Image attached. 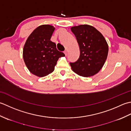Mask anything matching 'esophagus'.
Returning a JSON list of instances; mask_svg holds the SVG:
<instances>
[{"mask_svg": "<svg viewBox=\"0 0 131 131\" xmlns=\"http://www.w3.org/2000/svg\"><path fill=\"white\" fill-rule=\"evenodd\" d=\"M64 54L66 55V56L67 55V54H68V51L67 50H66L64 51Z\"/></svg>", "mask_w": 131, "mask_h": 131, "instance_id": "34e87169", "label": "esophagus"}]
</instances>
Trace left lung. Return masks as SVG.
Here are the masks:
<instances>
[{"label":"left lung","mask_w":131,"mask_h":131,"mask_svg":"<svg viewBox=\"0 0 131 131\" xmlns=\"http://www.w3.org/2000/svg\"><path fill=\"white\" fill-rule=\"evenodd\" d=\"M71 29L80 50L79 59L70 63L72 69L82 77L94 76L106 62L108 51L107 43L102 34L92 26L80 25L73 26Z\"/></svg>","instance_id":"left-lung-1"}]
</instances>
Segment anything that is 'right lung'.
Instances as JSON below:
<instances>
[{
	"instance_id": "right-lung-1",
	"label": "right lung",
	"mask_w": 131,
	"mask_h": 131,
	"mask_svg": "<svg viewBox=\"0 0 131 131\" xmlns=\"http://www.w3.org/2000/svg\"><path fill=\"white\" fill-rule=\"evenodd\" d=\"M55 28L50 25L39 26L29 36L23 49V58L28 69L38 77L46 76L54 70L58 59L64 57L51 41Z\"/></svg>"
}]
</instances>
